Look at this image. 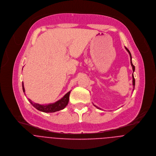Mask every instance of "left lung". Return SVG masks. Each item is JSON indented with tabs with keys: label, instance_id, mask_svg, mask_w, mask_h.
Here are the masks:
<instances>
[{
	"label": "left lung",
	"instance_id": "obj_1",
	"mask_svg": "<svg viewBox=\"0 0 156 156\" xmlns=\"http://www.w3.org/2000/svg\"><path fill=\"white\" fill-rule=\"evenodd\" d=\"M125 49H126V51L128 52V53L129 54V55H130V64H131V66H132V70H133V73L134 72V71H135V66H133V65L132 64V56H131V54H130V51L127 49V48H126V47H125ZM135 79H134V76H133V74H132V85H133V90H134V88H135ZM94 105V104H93ZM94 106H95L97 108H98V109H100V110H101V108H99V107H98L97 106H96L95 105H94Z\"/></svg>",
	"mask_w": 156,
	"mask_h": 156
}]
</instances>
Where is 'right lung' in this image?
Wrapping results in <instances>:
<instances>
[{"label": "right lung", "instance_id": "1", "mask_svg": "<svg viewBox=\"0 0 156 156\" xmlns=\"http://www.w3.org/2000/svg\"><path fill=\"white\" fill-rule=\"evenodd\" d=\"M23 90L24 93H25V88L24 86V83H23ZM71 91L68 92L62 98L56 101L54 103H51L49 104H40L38 103H34L30 99H29V101L31 103V104L36 108L37 110L44 112V113H52L61 110H63L66 107L69 102V98Z\"/></svg>", "mask_w": 156, "mask_h": 156}]
</instances>
